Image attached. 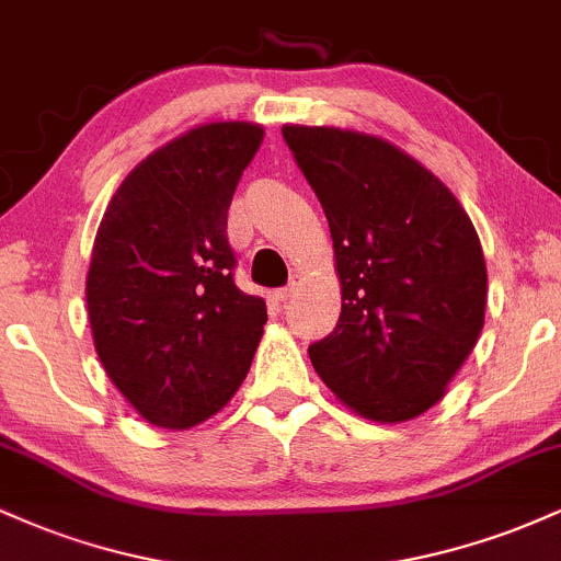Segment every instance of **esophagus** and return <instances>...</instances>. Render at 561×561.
<instances>
[{
  "mask_svg": "<svg viewBox=\"0 0 561 561\" xmlns=\"http://www.w3.org/2000/svg\"><path fill=\"white\" fill-rule=\"evenodd\" d=\"M298 287H300V279H298V276H293V282H289L287 287L276 289V300H282V302L289 300V298H293V295H295V289H298Z\"/></svg>",
  "mask_w": 561,
  "mask_h": 561,
  "instance_id": "34e87169",
  "label": "esophagus"
}]
</instances>
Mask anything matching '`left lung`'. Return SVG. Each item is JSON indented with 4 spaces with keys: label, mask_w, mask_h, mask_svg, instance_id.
<instances>
[{
    "label": "left lung",
    "mask_w": 561,
    "mask_h": 561,
    "mask_svg": "<svg viewBox=\"0 0 561 561\" xmlns=\"http://www.w3.org/2000/svg\"><path fill=\"white\" fill-rule=\"evenodd\" d=\"M282 137L324 208L343 282L337 327L308 345L313 369L366 420H414L480 337L478 231L448 186L390 141L330 126Z\"/></svg>",
    "instance_id": "left-lung-1"
}]
</instances>
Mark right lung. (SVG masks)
Wrapping results in <instances>:
<instances>
[{"label":"right lung","mask_w":561,"mask_h":561,"mask_svg":"<svg viewBox=\"0 0 561 561\" xmlns=\"http://www.w3.org/2000/svg\"><path fill=\"white\" fill-rule=\"evenodd\" d=\"M253 124H208L126 176L94 237L87 308L107 377L147 422L186 430L248 377L266 302L234 285L227 214L261 147Z\"/></svg>","instance_id":"add662e5"}]
</instances>
